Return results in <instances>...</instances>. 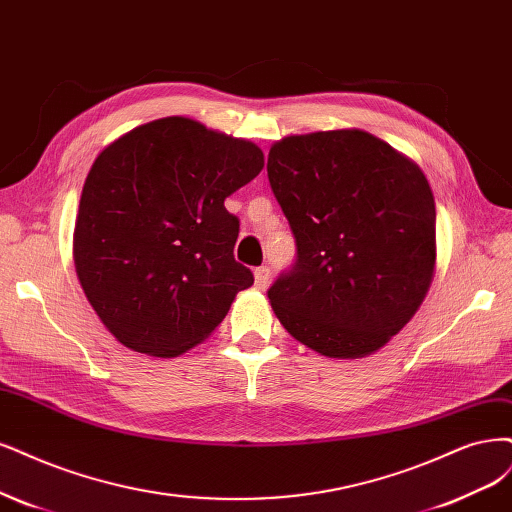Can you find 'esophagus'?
I'll return each mask as SVG.
<instances>
[{"label":"esophagus","instance_id":"1","mask_svg":"<svg viewBox=\"0 0 512 512\" xmlns=\"http://www.w3.org/2000/svg\"><path fill=\"white\" fill-rule=\"evenodd\" d=\"M269 279H271V269L267 267V264H262V267H256L254 269V284L256 288L264 290L269 286Z\"/></svg>","mask_w":512,"mask_h":512}]
</instances>
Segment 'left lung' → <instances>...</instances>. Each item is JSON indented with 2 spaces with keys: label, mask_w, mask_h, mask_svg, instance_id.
Segmentation results:
<instances>
[{
  "label": "left lung",
  "mask_w": 512,
  "mask_h": 512,
  "mask_svg": "<svg viewBox=\"0 0 512 512\" xmlns=\"http://www.w3.org/2000/svg\"><path fill=\"white\" fill-rule=\"evenodd\" d=\"M267 173L296 241L294 264L267 292L277 320L322 356L373 354L415 315L434 275L426 175L358 129L281 139Z\"/></svg>",
  "instance_id": "obj_1"
}]
</instances>
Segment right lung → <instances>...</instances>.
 I'll return each instance as SVG.
<instances>
[{
	"label": "right lung",
	"instance_id": "add662e5",
	"mask_svg": "<svg viewBox=\"0 0 512 512\" xmlns=\"http://www.w3.org/2000/svg\"><path fill=\"white\" fill-rule=\"evenodd\" d=\"M264 167L258 146L171 116L116 139L88 171L76 273L114 337L148 356L201 343L254 284L224 199Z\"/></svg>",
	"mask_w": 512,
	"mask_h": 512
}]
</instances>
